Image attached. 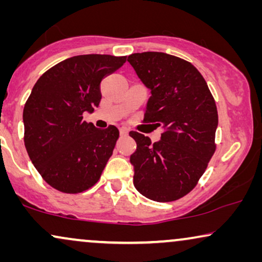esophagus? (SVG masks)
Segmentation results:
<instances>
[{
    "mask_svg": "<svg viewBox=\"0 0 262 262\" xmlns=\"http://www.w3.org/2000/svg\"><path fill=\"white\" fill-rule=\"evenodd\" d=\"M119 132H120L121 137H125V136H127L128 130H127L126 127H120V128H119Z\"/></svg>",
    "mask_w": 262,
    "mask_h": 262,
    "instance_id": "obj_1",
    "label": "esophagus"
}]
</instances>
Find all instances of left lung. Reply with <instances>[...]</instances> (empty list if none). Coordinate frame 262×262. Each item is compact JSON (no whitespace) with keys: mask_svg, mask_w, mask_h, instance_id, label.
<instances>
[{"mask_svg":"<svg viewBox=\"0 0 262 262\" xmlns=\"http://www.w3.org/2000/svg\"><path fill=\"white\" fill-rule=\"evenodd\" d=\"M127 62L151 91L143 123L162 126L161 141L139 132L130 162L134 185L154 202H174L188 194L216 151L218 113L206 81L187 60L163 52L132 53Z\"/></svg>","mask_w":262,"mask_h":262,"instance_id":"8db88e82","label":"left lung"}]
</instances>
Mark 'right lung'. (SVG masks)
Returning <instances> with one entry per match:
<instances>
[{
    "mask_svg": "<svg viewBox=\"0 0 262 262\" xmlns=\"http://www.w3.org/2000/svg\"><path fill=\"white\" fill-rule=\"evenodd\" d=\"M126 56L81 55L50 68L34 84L24 107V142L41 178L57 191L84 192L99 181L119 138L83 121L101 100L102 78Z\"/></svg>",
    "mask_w": 262,
    "mask_h": 262,
    "instance_id": "1",
    "label": "right lung"
}]
</instances>
